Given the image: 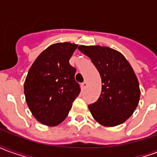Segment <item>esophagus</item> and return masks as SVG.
<instances>
[{
	"instance_id": "obj_1",
	"label": "esophagus",
	"mask_w": 157,
	"mask_h": 157,
	"mask_svg": "<svg viewBox=\"0 0 157 157\" xmlns=\"http://www.w3.org/2000/svg\"><path fill=\"white\" fill-rule=\"evenodd\" d=\"M82 87H83V88H86V86H87V82H82Z\"/></svg>"
}]
</instances>
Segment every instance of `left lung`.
<instances>
[{"label":"left lung","instance_id":"1","mask_svg":"<svg viewBox=\"0 0 157 157\" xmlns=\"http://www.w3.org/2000/svg\"><path fill=\"white\" fill-rule=\"evenodd\" d=\"M78 49L91 59L102 79L101 95L88 105L92 117L103 126L121 124L135 112L140 96L131 65L121 53L109 47L80 45Z\"/></svg>","mask_w":157,"mask_h":157}]
</instances>
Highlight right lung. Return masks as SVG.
Masks as SVG:
<instances>
[{"label":"right lung","mask_w":157,"mask_h":157,"mask_svg":"<svg viewBox=\"0 0 157 157\" xmlns=\"http://www.w3.org/2000/svg\"><path fill=\"white\" fill-rule=\"evenodd\" d=\"M77 46L67 42L50 45L29 69L24 82L26 102L43 124L55 126L64 121L81 92L75 80L76 69L69 63Z\"/></svg>","instance_id":"right-lung-1"}]
</instances>
